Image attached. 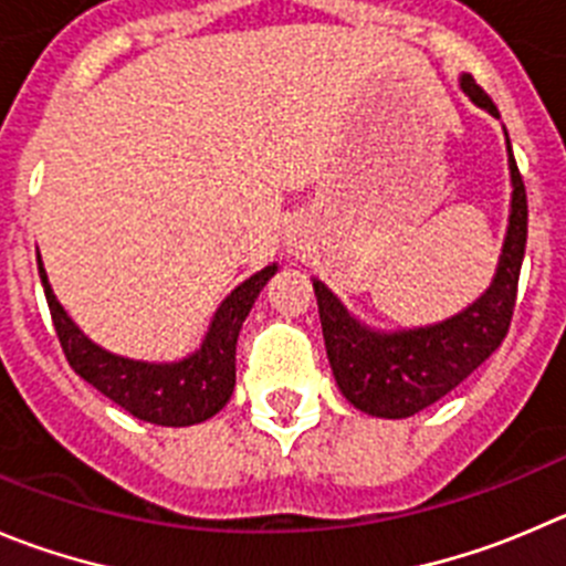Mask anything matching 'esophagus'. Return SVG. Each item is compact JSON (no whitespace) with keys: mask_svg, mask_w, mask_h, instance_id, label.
<instances>
[{"mask_svg":"<svg viewBox=\"0 0 566 566\" xmlns=\"http://www.w3.org/2000/svg\"><path fill=\"white\" fill-rule=\"evenodd\" d=\"M287 245H290V251H293V248H301V234H298V231L287 234Z\"/></svg>","mask_w":566,"mask_h":566,"instance_id":"obj_1","label":"esophagus"}]
</instances>
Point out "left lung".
I'll return each mask as SVG.
<instances>
[{
    "label": "left lung",
    "mask_w": 566,
    "mask_h": 566,
    "mask_svg": "<svg viewBox=\"0 0 566 566\" xmlns=\"http://www.w3.org/2000/svg\"><path fill=\"white\" fill-rule=\"evenodd\" d=\"M461 88L474 105L500 119L497 105L491 103L472 75H461ZM505 145L514 187L509 231L489 290L467 310L419 329L379 332L360 324L324 282L313 279L332 374L340 394L363 413L379 419H408L430 408L458 388L480 363L489 360L509 335L520 268L525 259L527 195L509 134Z\"/></svg>",
    "instance_id": "obj_1"
}]
</instances>
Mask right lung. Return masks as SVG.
Wrapping results in <instances>:
<instances>
[{
    "instance_id": "add662e5",
    "label": "right lung",
    "mask_w": 566,
    "mask_h": 566,
    "mask_svg": "<svg viewBox=\"0 0 566 566\" xmlns=\"http://www.w3.org/2000/svg\"><path fill=\"white\" fill-rule=\"evenodd\" d=\"M276 271L279 265L273 262L226 295L198 352L178 363H145L111 355L103 346L88 340L52 293L39 256V276L69 366L130 416L161 427L200 424L223 410L234 390V357L242 321L248 318L256 295Z\"/></svg>"
}]
</instances>
